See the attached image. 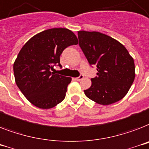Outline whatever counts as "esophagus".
<instances>
[{
  "instance_id": "1",
  "label": "esophagus",
  "mask_w": 149,
  "mask_h": 149,
  "mask_svg": "<svg viewBox=\"0 0 149 149\" xmlns=\"http://www.w3.org/2000/svg\"><path fill=\"white\" fill-rule=\"evenodd\" d=\"M83 78H84V75H83V74H80V75L78 76V78H75L74 79H75L76 81H81L82 80Z\"/></svg>"
}]
</instances>
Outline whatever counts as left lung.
<instances>
[{
    "mask_svg": "<svg viewBox=\"0 0 149 149\" xmlns=\"http://www.w3.org/2000/svg\"><path fill=\"white\" fill-rule=\"evenodd\" d=\"M79 46L89 65L97 67L91 86L84 90L87 97L97 104L117 102L128 93L135 79V63L124 45L97 31H80Z\"/></svg>",
    "mask_w": 149,
    "mask_h": 149,
    "instance_id": "8db88e82",
    "label": "left lung"
}]
</instances>
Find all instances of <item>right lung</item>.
<instances>
[{
	"label": "right lung",
	"instance_id": "obj_1",
	"mask_svg": "<svg viewBox=\"0 0 149 149\" xmlns=\"http://www.w3.org/2000/svg\"><path fill=\"white\" fill-rule=\"evenodd\" d=\"M78 39L67 28L46 30L24 45L14 64L15 81L31 104L48 109L65 99L71 78L52 72L61 67L60 56L66 47L77 45Z\"/></svg>",
	"mask_w": 149,
	"mask_h": 149
}]
</instances>
